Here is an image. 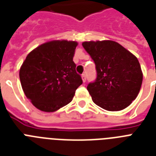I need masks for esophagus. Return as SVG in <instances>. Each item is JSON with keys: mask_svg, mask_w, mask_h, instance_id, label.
<instances>
[{"mask_svg": "<svg viewBox=\"0 0 156 156\" xmlns=\"http://www.w3.org/2000/svg\"><path fill=\"white\" fill-rule=\"evenodd\" d=\"M82 81H83V82H86V81H87V76H86V74H82Z\"/></svg>", "mask_w": 156, "mask_h": 156, "instance_id": "esophagus-1", "label": "esophagus"}]
</instances>
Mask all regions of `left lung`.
<instances>
[{
	"instance_id": "8db88e82",
	"label": "left lung",
	"mask_w": 156,
	"mask_h": 156,
	"mask_svg": "<svg viewBox=\"0 0 156 156\" xmlns=\"http://www.w3.org/2000/svg\"><path fill=\"white\" fill-rule=\"evenodd\" d=\"M82 46L95 63L97 77L87 86L93 102L110 111L128 107L143 82L137 58L113 41H85Z\"/></svg>"
}]
</instances>
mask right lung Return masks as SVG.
Here are the masks:
<instances>
[{"mask_svg":"<svg viewBox=\"0 0 156 156\" xmlns=\"http://www.w3.org/2000/svg\"><path fill=\"white\" fill-rule=\"evenodd\" d=\"M76 41H51L28 54L19 76L24 93L40 111L54 112L71 102L82 84L73 61Z\"/></svg>","mask_w":156,"mask_h":156,"instance_id":"1","label":"right lung"}]
</instances>
